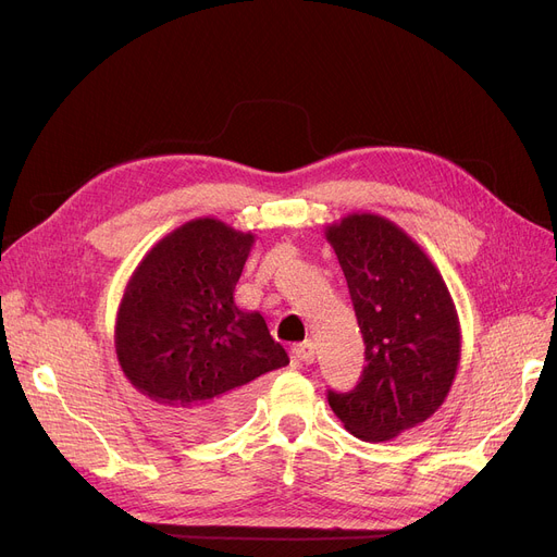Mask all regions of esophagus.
I'll use <instances>...</instances> for the list:
<instances>
[{"label": "esophagus", "mask_w": 557, "mask_h": 557, "mask_svg": "<svg viewBox=\"0 0 557 557\" xmlns=\"http://www.w3.org/2000/svg\"><path fill=\"white\" fill-rule=\"evenodd\" d=\"M294 357L302 363H313L315 359V345L311 341H302L294 347Z\"/></svg>", "instance_id": "34e87169"}]
</instances>
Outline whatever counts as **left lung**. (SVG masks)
Segmentation results:
<instances>
[{
	"mask_svg": "<svg viewBox=\"0 0 557 557\" xmlns=\"http://www.w3.org/2000/svg\"><path fill=\"white\" fill-rule=\"evenodd\" d=\"M325 234L366 343L359 384L327 391V401L349 433L386 443L443 406L460 359L456 307L433 261L393 221L349 214Z\"/></svg>",
	"mask_w": 557,
	"mask_h": 557,
	"instance_id": "8db88e82",
	"label": "left lung"
}]
</instances>
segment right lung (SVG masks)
<instances>
[{
  "instance_id": "1",
  "label": "right lung",
  "mask_w": 557,
  "mask_h": 557,
  "mask_svg": "<svg viewBox=\"0 0 557 557\" xmlns=\"http://www.w3.org/2000/svg\"><path fill=\"white\" fill-rule=\"evenodd\" d=\"M252 244L250 232L194 219L146 252L116 311L124 374L187 435L237 426L255 379L288 363L263 315L234 305Z\"/></svg>"
}]
</instances>
